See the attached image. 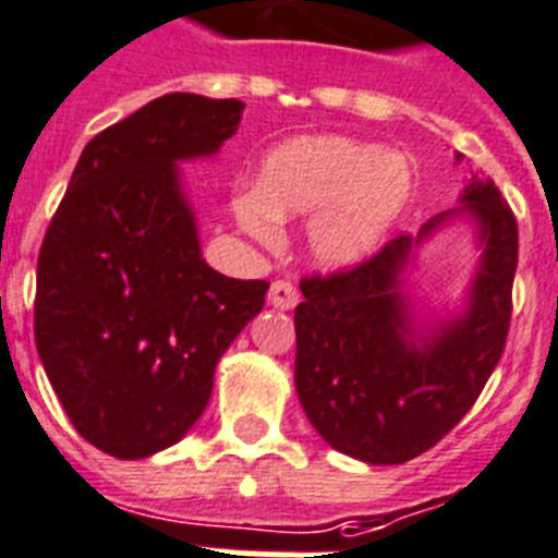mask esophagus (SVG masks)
<instances>
[{
  "label": "esophagus",
  "mask_w": 558,
  "mask_h": 558,
  "mask_svg": "<svg viewBox=\"0 0 558 558\" xmlns=\"http://www.w3.org/2000/svg\"><path fill=\"white\" fill-rule=\"evenodd\" d=\"M268 302L279 311H290V307H296L299 304V290L296 284L288 282V279H276L268 290Z\"/></svg>",
  "instance_id": "obj_1"
}]
</instances>
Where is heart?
<instances>
[{"label":"heart","mask_w":558,"mask_h":558,"mask_svg":"<svg viewBox=\"0 0 558 558\" xmlns=\"http://www.w3.org/2000/svg\"><path fill=\"white\" fill-rule=\"evenodd\" d=\"M409 194L407 157L378 143L302 135L262 160L256 192L233 199V214L259 242L276 240V220L313 217V256L327 268H347L384 242Z\"/></svg>","instance_id":"obj_1"}]
</instances>
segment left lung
<instances>
[{
  "mask_svg": "<svg viewBox=\"0 0 558 558\" xmlns=\"http://www.w3.org/2000/svg\"><path fill=\"white\" fill-rule=\"evenodd\" d=\"M463 206L437 214L417 240L395 236L344 270L304 276L296 307V392L316 432L341 454L398 465L449 435L483 392L511 327L517 217L474 174ZM457 213L478 220L486 251L470 311L414 344L400 293L411 247Z\"/></svg>",
  "mask_w": 558,
  "mask_h": 558,
  "instance_id": "left-lung-1",
  "label": "left lung"
}]
</instances>
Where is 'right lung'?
<instances>
[{
    "mask_svg": "<svg viewBox=\"0 0 558 558\" xmlns=\"http://www.w3.org/2000/svg\"><path fill=\"white\" fill-rule=\"evenodd\" d=\"M242 101L169 93L84 146L36 268V350L75 432L118 460L180 440L214 366L262 311L265 279L199 256L178 160L236 132Z\"/></svg>",
    "mask_w": 558,
    "mask_h": 558,
    "instance_id": "1",
    "label": "right lung"
}]
</instances>
